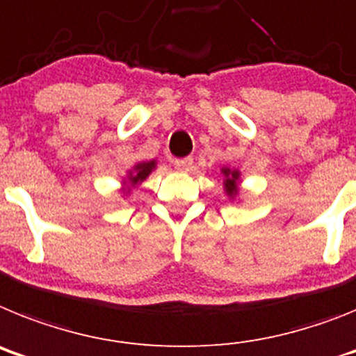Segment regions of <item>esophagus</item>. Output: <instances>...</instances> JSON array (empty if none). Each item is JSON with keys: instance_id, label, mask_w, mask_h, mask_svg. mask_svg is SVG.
Listing matches in <instances>:
<instances>
[{"instance_id": "34e87169", "label": "esophagus", "mask_w": 356, "mask_h": 356, "mask_svg": "<svg viewBox=\"0 0 356 356\" xmlns=\"http://www.w3.org/2000/svg\"><path fill=\"white\" fill-rule=\"evenodd\" d=\"M175 168L182 170V172H188L193 165V157H182V159H175Z\"/></svg>"}]
</instances>
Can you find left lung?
Masks as SVG:
<instances>
[{
	"mask_svg": "<svg viewBox=\"0 0 356 356\" xmlns=\"http://www.w3.org/2000/svg\"><path fill=\"white\" fill-rule=\"evenodd\" d=\"M222 174H224V190L227 193L229 199H234L238 195V181H240V172L238 170L231 168H222Z\"/></svg>",
	"mask_w": 356,
	"mask_h": 356,
	"instance_id": "left-lung-1",
	"label": "left lung"
}]
</instances>
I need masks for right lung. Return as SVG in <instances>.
Instances as JSON below:
<instances>
[{
  "label": "right lung",
  "mask_w": 356,
  "mask_h": 356,
  "mask_svg": "<svg viewBox=\"0 0 356 356\" xmlns=\"http://www.w3.org/2000/svg\"><path fill=\"white\" fill-rule=\"evenodd\" d=\"M154 168H156V161H145V163H138V165H136L134 168L129 172L125 182H131L132 186H136V184L143 182L148 175L152 174ZM127 193H129V191H127Z\"/></svg>",
  "instance_id": "1"
}]
</instances>
